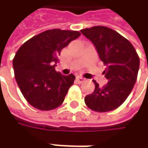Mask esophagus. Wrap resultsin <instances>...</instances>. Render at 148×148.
Returning a JSON list of instances; mask_svg holds the SVG:
<instances>
[{"mask_svg": "<svg viewBox=\"0 0 148 148\" xmlns=\"http://www.w3.org/2000/svg\"><path fill=\"white\" fill-rule=\"evenodd\" d=\"M85 81H86V79H85V78H83V77H77V82L79 83V84L83 83Z\"/></svg>", "mask_w": 148, "mask_h": 148, "instance_id": "esophagus-1", "label": "esophagus"}]
</instances>
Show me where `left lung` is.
Returning a JSON list of instances; mask_svg holds the SVG:
<instances>
[{"label":"left lung","instance_id":"1","mask_svg":"<svg viewBox=\"0 0 148 148\" xmlns=\"http://www.w3.org/2000/svg\"><path fill=\"white\" fill-rule=\"evenodd\" d=\"M81 32L94 44L99 59L106 66L104 73L108 80L102 87L94 81V92L85 97V103L97 112L114 110L125 101L134 88L139 58L132 43L110 28L95 26Z\"/></svg>","mask_w":148,"mask_h":148}]
</instances>
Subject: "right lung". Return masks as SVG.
<instances>
[{
    "mask_svg": "<svg viewBox=\"0 0 148 148\" xmlns=\"http://www.w3.org/2000/svg\"><path fill=\"white\" fill-rule=\"evenodd\" d=\"M81 35L78 31L54 29L26 41L13 59L14 77L25 99L40 110L62 104L75 76L57 72L55 63L62 49Z\"/></svg>",
    "mask_w": 148,
    "mask_h": 148,
    "instance_id": "1",
    "label": "right lung"
}]
</instances>
